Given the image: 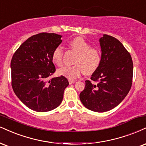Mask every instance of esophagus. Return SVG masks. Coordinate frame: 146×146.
Returning <instances> with one entry per match:
<instances>
[{"label": "esophagus", "mask_w": 146, "mask_h": 146, "mask_svg": "<svg viewBox=\"0 0 146 146\" xmlns=\"http://www.w3.org/2000/svg\"><path fill=\"white\" fill-rule=\"evenodd\" d=\"M68 83H69V84H72L75 83V80H68Z\"/></svg>", "instance_id": "obj_1"}]
</instances>
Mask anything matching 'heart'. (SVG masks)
<instances>
[{"label": "heart", "mask_w": 146, "mask_h": 146, "mask_svg": "<svg viewBox=\"0 0 146 146\" xmlns=\"http://www.w3.org/2000/svg\"><path fill=\"white\" fill-rule=\"evenodd\" d=\"M68 46L77 53L74 60L75 64L60 68L58 70L60 75L68 80H75L84 71L86 73H92L99 68L101 62V54L99 49L90 47V45L80 36L71 39L68 43ZM62 48L58 46L52 53V62L58 66L62 65Z\"/></svg>", "instance_id": "heart-1"}]
</instances>
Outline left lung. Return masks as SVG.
Here are the masks:
<instances>
[{"mask_svg": "<svg viewBox=\"0 0 146 146\" xmlns=\"http://www.w3.org/2000/svg\"><path fill=\"white\" fill-rule=\"evenodd\" d=\"M99 42L101 62L90 78L92 83L85 82L80 99L91 111L105 112L120 104L131 90L133 64L129 52L117 38L103 35Z\"/></svg>", "mask_w": 146, "mask_h": 146, "instance_id": "8db88e82", "label": "left lung"}]
</instances>
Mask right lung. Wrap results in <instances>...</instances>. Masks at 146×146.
Wrapping results in <instances>:
<instances>
[{"mask_svg":"<svg viewBox=\"0 0 146 146\" xmlns=\"http://www.w3.org/2000/svg\"><path fill=\"white\" fill-rule=\"evenodd\" d=\"M61 35L42 33L24 41L13 54L11 62V85L18 99L26 106L38 112H45L62 103L67 79L53 78L56 68L52 56L62 43Z\"/></svg>","mask_w":146,"mask_h":146,"instance_id":"right-lung-1","label":"right lung"}]
</instances>
